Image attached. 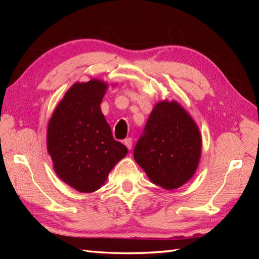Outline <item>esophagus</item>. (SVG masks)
Segmentation results:
<instances>
[{"label":"esophagus","instance_id":"1","mask_svg":"<svg viewBox=\"0 0 259 259\" xmlns=\"http://www.w3.org/2000/svg\"><path fill=\"white\" fill-rule=\"evenodd\" d=\"M123 144L126 146V148H128V150H131V147H133V139H131V138H125L123 140Z\"/></svg>","mask_w":259,"mask_h":259}]
</instances>
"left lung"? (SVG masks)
<instances>
[{
	"instance_id": "obj_1",
	"label": "left lung",
	"mask_w": 259,
	"mask_h": 259,
	"mask_svg": "<svg viewBox=\"0 0 259 259\" xmlns=\"http://www.w3.org/2000/svg\"><path fill=\"white\" fill-rule=\"evenodd\" d=\"M202 139L198 125L177 102H159L134 150L135 161L152 183L175 190L198 169Z\"/></svg>"
}]
</instances>
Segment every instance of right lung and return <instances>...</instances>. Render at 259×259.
Returning a JSON list of instances; mask_svg holds the SVG:
<instances>
[{"mask_svg": "<svg viewBox=\"0 0 259 259\" xmlns=\"http://www.w3.org/2000/svg\"><path fill=\"white\" fill-rule=\"evenodd\" d=\"M106 90V83L97 78L74 83L48 124L47 147L57 176L81 193L99 190L128 153L113 138L100 109Z\"/></svg>", "mask_w": 259, "mask_h": 259, "instance_id": "1", "label": "right lung"}]
</instances>
